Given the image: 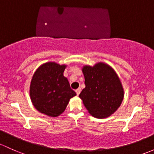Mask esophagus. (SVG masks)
<instances>
[{
  "mask_svg": "<svg viewBox=\"0 0 154 154\" xmlns=\"http://www.w3.org/2000/svg\"><path fill=\"white\" fill-rule=\"evenodd\" d=\"M75 91H76V93H77V95H79V94H80V91H81V88H78L77 89L75 90Z\"/></svg>",
  "mask_w": 154,
  "mask_h": 154,
  "instance_id": "34e87169",
  "label": "esophagus"
}]
</instances>
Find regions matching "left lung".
I'll use <instances>...</instances> for the list:
<instances>
[{"mask_svg":"<svg viewBox=\"0 0 154 154\" xmlns=\"http://www.w3.org/2000/svg\"><path fill=\"white\" fill-rule=\"evenodd\" d=\"M85 88L79 97L91 115L96 118L111 116L122 103L124 91L122 83L114 69L99 63L82 69Z\"/></svg>","mask_w":154,"mask_h":154,"instance_id":"1","label":"left lung"}]
</instances>
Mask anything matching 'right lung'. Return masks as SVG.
Returning a JSON list of instances; mask_svg holds the SVG:
<instances>
[{"instance_id":"add662e5","label":"right lung","mask_w":154,"mask_h":154,"mask_svg":"<svg viewBox=\"0 0 154 154\" xmlns=\"http://www.w3.org/2000/svg\"><path fill=\"white\" fill-rule=\"evenodd\" d=\"M66 66L54 62L40 66L32 77L30 97L35 108L49 116H59L66 108L69 100L76 95L63 76Z\"/></svg>"}]
</instances>
